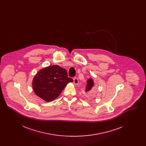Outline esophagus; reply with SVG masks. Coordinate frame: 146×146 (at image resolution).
<instances>
[{
  "label": "esophagus",
  "instance_id": "esophagus-1",
  "mask_svg": "<svg viewBox=\"0 0 146 146\" xmlns=\"http://www.w3.org/2000/svg\"><path fill=\"white\" fill-rule=\"evenodd\" d=\"M78 83H79V81H78V78H76V77L74 78V79H73V83H74V85H77Z\"/></svg>",
  "mask_w": 146,
  "mask_h": 146
}]
</instances>
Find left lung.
<instances>
[{
    "instance_id": "1",
    "label": "left lung",
    "mask_w": 146,
    "mask_h": 146,
    "mask_svg": "<svg viewBox=\"0 0 146 146\" xmlns=\"http://www.w3.org/2000/svg\"><path fill=\"white\" fill-rule=\"evenodd\" d=\"M94 86V82L92 78H89L86 82V85L85 86V91L86 93H88V97H93L95 96V92L94 91H91L93 86Z\"/></svg>"
}]
</instances>
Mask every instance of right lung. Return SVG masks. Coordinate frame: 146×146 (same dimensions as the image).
I'll use <instances>...</instances> for the list:
<instances>
[{"instance_id":"1","label":"right lung","mask_w":146,"mask_h":146,"mask_svg":"<svg viewBox=\"0 0 146 146\" xmlns=\"http://www.w3.org/2000/svg\"><path fill=\"white\" fill-rule=\"evenodd\" d=\"M73 82L66 70L53 65L39 70L33 79L32 86L35 94L49 102L59 96L67 84Z\"/></svg>"}]
</instances>
